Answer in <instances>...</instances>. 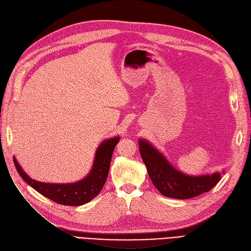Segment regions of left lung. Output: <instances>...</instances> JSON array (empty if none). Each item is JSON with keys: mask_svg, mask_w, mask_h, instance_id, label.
<instances>
[{"mask_svg": "<svg viewBox=\"0 0 251 251\" xmlns=\"http://www.w3.org/2000/svg\"><path fill=\"white\" fill-rule=\"evenodd\" d=\"M139 151L153 185L164 196L192 199L212 190L221 180L220 173L197 177L182 174L146 140H139Z\"/></svg>", "mask_w": 251, "mask_h": 251, "instance_id": "left-lung-1", "label": "left lung"}]
</instances>
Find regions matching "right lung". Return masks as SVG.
<instances>
[{"label": "right lung", "instance_id": "1", "mask_svg": "<svg viewBox=\"0 0 251 251\" xmlns=\"http://www.w3.org/2000/svg\"><path fill=\"white\" fill-rule=\"evenodd\" d=\"M118 142L119 137L103 141L97 151L95 164L88 176L73 184H50L35 181L25 174L15 159L14 164L21 178L49 200L63 205H82L94 200L100 192L107 180L111 159Z\"/></svg>", "mask_w": 251, "mask_h": 251}]
</instances>
